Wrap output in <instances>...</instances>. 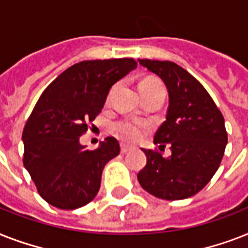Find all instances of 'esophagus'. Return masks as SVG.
<instances>
[{
    "instance_id": "esophagus-1",
    "label": "esophagus",
    "mask_w": 248,
    "mask_h": 248,
    "mask_svg": "<svg viewBox=\"0 0 248 248\" xmlns=\"http://www.w3.org/2000/svg\"><path fill=\"white\" fill-rule=\"evenodd\" d=\"M132 149L131 145H127V144H121V153H127V152H130Z\"/></svg>"
}]
</instances>
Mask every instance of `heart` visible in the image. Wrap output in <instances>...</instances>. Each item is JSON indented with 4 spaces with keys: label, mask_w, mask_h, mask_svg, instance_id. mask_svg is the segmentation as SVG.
Returning <instances> with one entry per match:
<instances>
[{
    "label": "heart",
    "mask_w": 248,
    "mask_h": 248,
    "mask_svg": "<svg viewBox=\"0 0 248 248\" xmlns=\"http://www.w3.org/2000/svg\"><path fill=\"white\" fill-rule=\"evenodd\" d=\"M139 90L143 97L155 93H165V89H163L161 81L153 78V77L144 78L140 82ZM113 130L117 135L124 140H136L139 139L140 135H141V124L132 120L117 121L116 124H113Z\"/></svg>",
    "instance_id": "heart-1"
}]
</instances>
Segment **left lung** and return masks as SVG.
Listing matches in <instances>:
<instances>
[{"instance_id": "8db88e82", "label": "left lung", "mask_w": 248, "mask_h": 248, "mask_svg": "<svg viewBox=\"0 0 248 248\" xmlns=\"http://www.w3.org/2000/svg\"><path fill=\"white\" fill-rule=\"evenodd\" d=\"M165 82L169 91L166 121L155 135L159 149H143L147 165L138 180L148 193L167 201L189 198L206 186L219 169L228 143L224 117L190 73L172 62L139 59Z\"/></svg>"}]
</instances>
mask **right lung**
I'll return each instance as SVG.
<instances>
[{
  "label": "right lung",
  "mask_w": 248,
  "mask_h": 248,
  "mask_svg": "<svg viewBox=\"0 0 248 248\" xmlns=\"http://www.w3.org/2000/svg\"><path fill=\"white\" fill-rule=\"evenodd\" d=\"M136 67L130 58L85 60L65 69L42 93L21 139L24 167L47 203L76 210L95 198L103 169L120 155V144L108 136L89 151L79 136L101 112L110 87Z\"/></svg>",
  "instance_id": "add662e5"
}]
</instances>
